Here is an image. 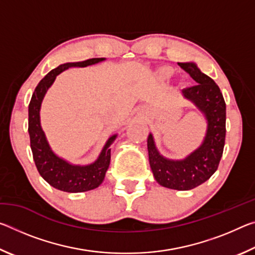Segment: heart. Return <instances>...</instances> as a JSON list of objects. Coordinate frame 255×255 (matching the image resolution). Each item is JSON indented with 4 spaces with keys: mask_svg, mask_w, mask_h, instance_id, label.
Returning <instances> with one entry per match:
<instances>
[{
    "mask_svg": "<svg viewBox=\"0 0 255 255\" xmlns=\"http://www.w3.org/2000/svg\"><path fill=\"white\" fill-rule=\"evenodd\" d=\"M161 74H162L164 77L170 76V75H171V70H170V68H163L162 72H161Z\"/></svg>",
    "mask_w": 255,
    "mask_h": 255,
    "instance_id": "obj_1",
    "label": "heart"
}]
</instances>
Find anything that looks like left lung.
I'll use <instances>...</instances> for the list:
<instances>
[{"label":"left lung","mask_w":255,"mask_h":255,"mask_svg":"<svg viewBox=\"0 0 255 255\" xmlns=\"http://www.w3.org/2000/svg\"><path fill=\"white\" fill-rule=\"evenodd\" d=\"M196 82L184 89L183 96L206 116L208 128L204 143L182 161H171L159 155L152 133L147 139L149 165L154 178L165 188L190 190L206 182L221 162L226 136V103L219 86L202 73L195 63H178Z\"/></svg>","instance_id":"obj_1"}]
</instances>
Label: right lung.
Segmentation results:
<instances>
[{
  "instance_id": "add662e5",
  "label": "right lung",
  "mask_w": 255,
  "mask_h": 255,
  "mask_svg": "<svg viewBox=\"0 0 255 255\" xmlns=\"http://www.w3.org/2000/svg\"><path fill=\"white\" fill-rule=\"evenodd\" d=\"M103 59L105 58H91L84 60V62L66 63L54 68L38 83L29 103L28 131L34 164L44 180L47 181L51 187L62 190V191L84 192L96 189L102 183L110 164V145L117 135H114L108 139L100 156L96 162L85 166L72 165L64 161L63 158L56 156L47 143L45 133L40 126L39 110L41 101L47 90L54 83L56 76L59 73L70 67H85L93 65V64L102 62Z\"/></svg>"
}]
</instances>
